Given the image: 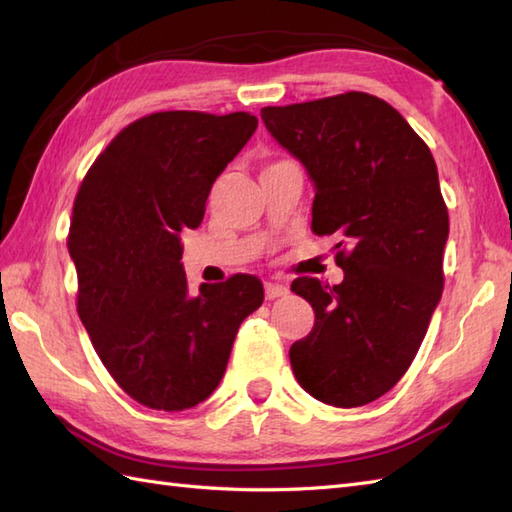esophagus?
<instances>
[{"instance_id":"1","label":"esophagus","mask_w":512,"mask_h":512,"mask_svg":"<svg viewBox=\"0 0 512 512\" xmlns=\"http://www.w3.org/2000/svg\"><path fill=\"white\" fill-rule=\"evenodd\" d=\"M288 295V288L286 284H281V281H266V299H279V297H286Z\"/></svg>"}]
</instances>
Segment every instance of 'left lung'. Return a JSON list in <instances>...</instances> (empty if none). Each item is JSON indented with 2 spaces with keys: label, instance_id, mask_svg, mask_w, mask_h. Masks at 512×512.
Wrapping results in <instances>:
<instances>
[{
  "label": "left lung",
  "instance_id": "left-lung-1",
  "mask_svg": "<svg viewBox=\"0 0 512 512\" xmlns=\"http://www.w3.org/2000/svg\"><path fill=\"white\" fill-rule=\"evenodd\" d=\"M262 121L314 184L312 231L341 239V284L292 281L314 310L312 332L290 347L292 372L325 405H367L407 372L442 297L449 213L436 160L365 92L264 107Z\"/></svg>",
  "mask_w": 512,
  "mask_h": 512
}]
</instances>
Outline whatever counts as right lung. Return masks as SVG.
I'll return each instance as SVG.
<instances>
[{
  "label": "right lung",
  "instance_id": "obj_1",
  "mask_svg": "<svg viewBox=\"0 0 512 512\" xmlns=\"http://www.w3.org/2000/svg\"><path fill=\"white\" fill-rule=\"evenodd\" d=\"M255 129L246 112L145 116L107 145L76 193L68 250L79 317L107 372L140 405L182 411L209 398L239 325L262 306L264 286L250 275L191 295L180 242Z\"/></svg>",
  "mask_w": 512,
  "mask_h": 512
}]
</instances>
